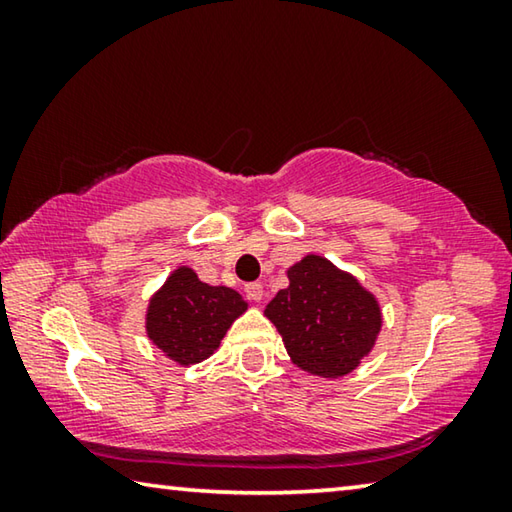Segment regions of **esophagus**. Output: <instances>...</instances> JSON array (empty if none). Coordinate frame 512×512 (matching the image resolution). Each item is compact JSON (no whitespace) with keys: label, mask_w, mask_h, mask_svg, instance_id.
<instances>
[{"label":"esophagus","mask_w":512,"mask_h":512,"mask_svg":"<svg viewBox=\"0 0 512 512\" xmlns=\"http://www.w3.org/2000/svg\"><path fill=\"white\" fill-rule=\"evenodd\" d=\"M246 296L250 298V300H255V302H259L264 298V287L259 282H250V284H246Z\"/></svg>","instance_id":"34e87169"}]
</instances>
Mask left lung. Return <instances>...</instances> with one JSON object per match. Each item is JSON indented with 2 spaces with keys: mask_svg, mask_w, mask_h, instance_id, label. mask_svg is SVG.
Listing matches in <instances>:
<instances>
[{
  "mask_svg": "<svg viewBox=\"0 0 512 512\" xmlns=\"http://www.w3.org/2000/svg\"><path fill=\"white\" fill-rule=\"evenodd\" d=\"M298 368L318 377H343L375 345L381 311L352 275L325 257L307 255L289 268V287L264 309Z\"/></svg>",
  "mask_w": 512,
  "mask_h": 512,
  "instance_id": "left-lung-1",
  "label": "left lung"
}]
</instances>
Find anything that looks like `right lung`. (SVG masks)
Listing matches in <instances>:
<instances>
[{
  "label": "right lung",
  "instance_id": "1",
  "mask_svg": "<svg viewBox=\"0 0 512 512\" xmlns=\"http://www.w3.org/2000/svg\"><path fill=\"white\" fill-rule=\"evenodd\" d=\"M248 302L228 287H210L192 268L180 266L151 298L146 334L180 366H192L219 350L228 327Z\"/></svg>",
  "mask_w": 512,
  "mask_h": 512
}]
</instances>
